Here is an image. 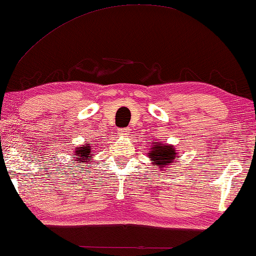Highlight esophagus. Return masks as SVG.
<instances>
[{
    "mask_svg": "<svg viewBox=\"0 0 256 256\" xmlns=\"http://www.w3.org/2000/svg\"><path fill=\"white\" fill-rule=\"evenodd\" d=\"M118 134H120L121 136H128L129 135V129L128 128L118 129Z\"/></svg>",
    "mask_w": 256,
    "mask_h": 256,
    "instance_id": "34e87169",
    "label": "esophagus"
}]
</instances>
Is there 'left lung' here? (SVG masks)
<instances>
[{
  "label": "left lung",
  "instance_id": "left-lung-1",
  "mask_svg": "<svg viewBox=\"0 0 256 256\" xmlns=\"http://www.w3.org/2000/svg\"><path fill=\"white\" fill-rule=\"evenodd\" d=\"M149 157L154 160V164L166 168L174 162V157L177 152L174 146L166 144V143L154 142L152 149H150Z\"/></svg>",
  "mask_w": 256,
  "mask_h": 256
}]
</instances>
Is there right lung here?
Segmentation results:
<instances>
[{
    "mask_svg": "<svg viewBox=\"0 0 256 256\" xmlns=\"http://www.w3.org/2000/svg\"><path fill=\"white\" fill-rule=\"evenodd\" d=\"M76 160H79L80 164L82 163H90L88 157L92 156V152H90V143L87 144H84L82 146H78L76 150Z\"/></svg>",
    "mask_w": 256,
    "mask_h": 256,
    "instance_id": "right-lung-1",
    "label": "right lung"
}]
</instances>
